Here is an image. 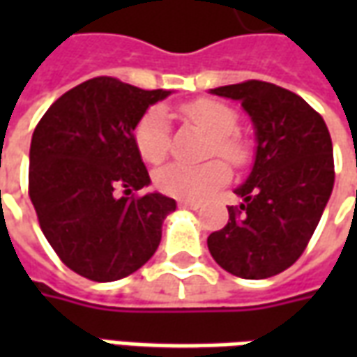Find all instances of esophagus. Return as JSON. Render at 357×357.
Instances as JSON below:
<instances>
[{
    "mask_svg": "<svg viewBox=\"0 0 357 357\" xmlns=\"http://www.w3.org/2000/svg\"><path fill=\"white\" fill-rule=\"evenodd\" d=\"M179 206L187 210H199L201 208V202L197 201H179Z\"/></svg>",
    "mask_w": 357,
    "mask_h": 357,
    "instance_id": "34e87169",
    "label": "esophagus"
}]
</instances>
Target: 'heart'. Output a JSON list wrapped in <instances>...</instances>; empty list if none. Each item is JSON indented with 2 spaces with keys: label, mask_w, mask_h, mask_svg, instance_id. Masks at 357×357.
<instances>
[{
  "label": "heart",
  "mask_w": 357,
  "mask_h": 357,
  "mask_svg": "<svg viewBox=\"0 0 357 357\" xmlns=\"http://www.w3.org/2000/svg\"><path fill=\"white\" fill-rule=\"evenodd\" d=\"M181 114L214 139L212 155H220L235 166L247 162L250 149L247 141L235 133L239 118L231 107L214 99H199L183 105ZM133 141L145 162H162L170 149V130L164 110L151 109L145 112L133 130ZM229 178L231 172L222 160H210L199 166L166 164L155 172V185L170 197L201 201L224 187Z\"/></svg>",
  "instance_id": "1"
}]
</instances>
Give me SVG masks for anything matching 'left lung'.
<instances>
[{
    "label": "left lung",
    "mask_w": 357,
    "mask_h": 357,
    "mask_svg": "<svg viewBox=\"0 0 357 357\" xmlns=\"http://www.w3.org/2000/svg\"><path fill=\"white\" fill-rule=\"evenodd\" d=\"M210 93L239 101L256 135L252 170L235 189L243 202L210 233V255L231 275H277L304 252L333 193L329 130L300 95L275 84L248 80Z\"/></svg>",
    "instance_id": "8db88e82"
}]
</instances>
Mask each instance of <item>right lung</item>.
Wrapping results in <instances>:
<instances>
[{"label":"right lung","mask_w":357,"mask_h":357,"mask_svg":"<svg viewBox=\"0 0 357 357\" xmlns=\"http://www.w3.org/2000/svg\"><path fill=\"white\" fill-rule=\"evenodd\" d=\"M170 93L99 76L61 95L36 126L28 195L45 239L78 275L116 281L160 245L176 201L160 193L130 197L151 183L133 130Z\"/></svg>","instance_id":"1"}]
</instances>
